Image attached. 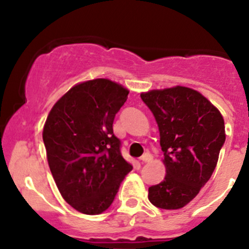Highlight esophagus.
Here are the masks:
<instances>
[{
  "mask_svg": "<svg viewBox=\"0 0 249 249\" xmlns=\"http://www.w3.org/2000/svg\"><path fill=\"white\" fill-rule=\"evenodd\" d=\"M152 159H153V156L150 152H145L141 157V160L144 161V162H150L151 160H152Z\"/></svg>",
  "mask_w": 249,
  "mask_h": 249,
  "instance_id": "34e87169",
  "label": "esophagus"
}]
</instances>
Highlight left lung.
Here are the masks:
<instances>
[{
	"label": "left lung",
	"instance_id": "8db88e82",
	"mask_svg": "<svg viewBox=\"0 0 249 249\" xmlns=\"http://www.w3.org/2000/svg\"><path fill=\"white\" fill-rule=\"evenodd\" d=\"M160 133L166 176L148 188L151 204L162 210L184 207L210 180L224 145L220 111L193 89L174 87L141 95Z\"/></svg>",
	"mask_w": 249,
	"mask_h": 249
}]
</instances>
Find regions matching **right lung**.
<instances>
[{
    "mask_svg": "<svg viewBox=\"0 0 249 249\" xmlns=\"http://www.w3.org/2000/svg\"><path fill=\"white\" fill-rule=\"evenodd\" d=\"M127 95L110 79H92L71 88L48 116L43 142L51 174L78 212L95 215L107 210L132 170L112 127Z\"/></svg>",
    "mask_w": 249,
    "mask_h": 249,
    "instance_id": "obj_1",
    "label": "right lung"
}]
</instances>
